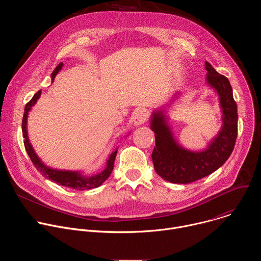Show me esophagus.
Returning a JSON list of instances; mask_svg holds the SVG:
<instances>
[{
  "instance_id": "obj_1",
  "label": "esophagus",
  "mask_w": 261,
  "mask_h": 261,
  "mask_svg": "<svg viewBox=\"0 0 261 261\" xmlns=\"http://www.w3.org/2000/svg\"><path fill=\"white\" fill-rule=\"evenodd\" d=\"M148 118V113L145 109H138L135 111L133 116V123L136 126H140L146 122Z\"/></svg>"
}]
</instances>
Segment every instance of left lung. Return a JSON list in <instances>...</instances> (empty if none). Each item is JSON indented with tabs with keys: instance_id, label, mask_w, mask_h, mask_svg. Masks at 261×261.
<instances>
[{
	"instance_id": "1",
	"label": "left lung",
	"mask_w": 261,
	"mask_h": 261,
	"mask_svg": "<svg viewBox=\"0 0 261 261\" xmlns=\"http://www.w3.org/2000/svg\"><path fill=\"white\" fill-rule=\"evenodd\" d=\"M206 84L214 89L222 109V128L202 151L193 152L182 147L173 137L168 126L165 109L154 111L151 129L155 132L156 146L152 153L158 175L173 184H189L198 180L226 162L231 155L238 136V107L232 88L224 75L219 74L205 62Z\"/></svg>"
}]
</instances>
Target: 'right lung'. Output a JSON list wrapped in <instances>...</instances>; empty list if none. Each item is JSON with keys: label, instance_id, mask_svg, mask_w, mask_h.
I'll list each match as a JSON object with an SVG mask.
<instances>
[{"label": "right lung", "instance_id": "1", "mask_svg": "<svg viewBox=\"0 0 261 261\" xmlns=\"http://www.w3.org/2000/svg\"><path fill=\"white\" fill-rule=\"evenodd\" d=\"M62 67H63V63H60L56 67V69L51 73V81L55 80L56 75L59 73V71L62 69ZM40 95H41V90L37 92L34 95V97L30 100V102H28L25 104L23 118H22L21 127H22V136L24 138L23 143H24L25 151H27L31 161L33 162V164L35 165L37 170L40 171L43 176H45L46 178H48V179H50V180H53V181H55V182H57L61 186H64V187L71 188V189H76V190H82V191L99 187V186H101L109 177L111 171H113V169H114V163H115L116 156H117V153H118V148L116 151L111 153L110 156L108 157V159L106 161V167L104 168V170L101 171L100 173H97V174H94V175L87 176V175H84L81 171L59 170V169H53V168L46 166L40 160V158L37 156V154L35 153L32 144L30 143V140H29V137H28V130H27V123H28L27 120H28L29 111L35 105L37 100L39 99Z\"/></svg>", "mask_w": 261, "mask_h": 261}]
</instances>
